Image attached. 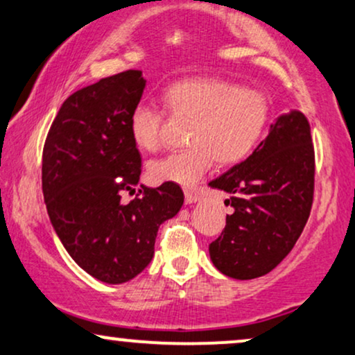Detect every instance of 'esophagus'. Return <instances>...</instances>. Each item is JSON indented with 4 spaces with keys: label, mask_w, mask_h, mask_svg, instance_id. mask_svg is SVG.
I'll list each match as a JSON object with an SVG mask.
<instances>
[{
    "label": "esophagus",
    "mask_w": 355,
    "mask_h": 355,
    "mask_svg": "<svg viewBox=\"0 0 355 355\" xmlns=\"http://www.w3.org/2000/svg\"><path fill=\"white\" fill-rule=\"evenodd\" d=\"M186 196V204H194L196 200H198V192H192V191H186L184 192Z\"/></svg>",
    "instance_id": "esophagus-1"
}]
</instances>
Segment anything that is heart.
Segmentation results:
<instances>
[{
  "instance_id": "heart-1",
  "label": "heart",
  "mask_w": 355,
  "mask_h": 355,
  "mask_svg": "<svg viewBox=\"0 0 355 355\" xmlns=\"http://www.w3.org/2000/svg\"><path fill=\"white\" fill-rule=\"evenodd\" d=\"M171 115L191 121L186 143L189 148L150 164L155 182L191 187L212 168L214 161L229 166L250 155L268 123V100L261 92L243 89L220 78H187L169 85L163 94ZM163 115L151 107L135 108L130 133L143 151H155L161 143Z\"/></svg>"
}]
</instances>
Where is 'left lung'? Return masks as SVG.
I'll use <instances>...</instances> for the list:
<instances>
[{"label": "left lung", "instance_id": "obj_1", "mask_svg": "<svg viewBox=\"0 0 355 355\" xmlns=\"http://www.w3.org/2000/svg\"><path fill=\"white\" fill-rule=\"evenodd\" d=\"M229 192L224 232L209 255L225 277L253 279L270 273L300 239L313 204L314 150L306 116L279 115L242 163L209 182Z\"/></svg>", "mask_w": 355, "mask_h": 355}]
</instances>
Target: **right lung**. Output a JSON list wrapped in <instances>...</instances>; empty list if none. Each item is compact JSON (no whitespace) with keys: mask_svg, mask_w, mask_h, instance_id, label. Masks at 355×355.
Listing matches in <instances>:
<instances>
[{"mask_svg":"<svg viewBox=\"0 0 355 355\" xmlns=\"http://www.w3.org/2000/svg\"><path fill=\"white\" fill-rule=\"evenodd\" d=\"M141 71L102 78L60 107L42 153V192L51 224L72 260L108 284L133 279L155 255L157 229L181 211L182 189L163 182L135 191L141 156L130 115L141 100Z\"/></svg>","mask_w":355,"mask_h":355,"instance_id":"obj_1","label":"right lung"}]
</instances>
